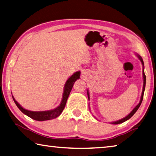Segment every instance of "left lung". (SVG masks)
I'll return each mask as SVG.
<instances>
[{
	"label": "left lung",
	"mask_w": 156,
	"mask_h": 156,
	"mask_svg": "<svg viewBox=\"0 0 156 156\" xmlns=\"http://www.w3.org/2000/svg\"><path fill=\"white\" fill-rule=\"evenodd\" d=\"M138 58H139V60H140V62H141V63H142V64H143V66H144V62H143V59H142V58L140 57V55H138ZM143 89L142 95H141V98H140V102L136 106V107H135V108H134V109L131 111L130 113L129 114V115H128L126 116V117H124V118H123V119H120V120H118V121H117V122H112V124H121V123H123V122H126V120H128V119H130V117H131L132 116H133L135 113L136 112V111L138 110V108H139V107L140 106V104H141V102H142V101H143V99L144 92H145V84H146V76H145V72H144V69H143ZM87 96H88V99H89L90 97H89V93H88V92H87Z\"/></svg>",
	"instance_id": "left-lung-1"
}]
</instances>
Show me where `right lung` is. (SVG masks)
Returning <instances> with one entry per match:
<instances>
[{
  "label": "right lung",
  "instance_id": "add662e5",
  "mask_svg": "<svg viewBox=\"0 0 156 156\" xmlns=\"http://www.w3.org/2000/svg\"><path fill=\"white\" fill-rule=\"evenodd\" d=\"M80 71L76 72L74 73L71 77H70L68 80L66 81L65 86H64V90L63 93V97H62V101L60 106H58L57 108H55V109L50 110V111H31L26 110L22 107L17 102L15 98L13 97V99L15 102V103L17 105V107L19 108V109L22 111L23 113H24L26 115L28 116L30 118L33 119L37 121H45V120H49L53 119L54 118H56L62 112L64 107L66 103L67 99L70 94V91H71L73 84L75 82L77 79H79L80 78Z\"/></svg>",
  "mask_w": 156,
  "mask_h": 156
}]
</instances>
